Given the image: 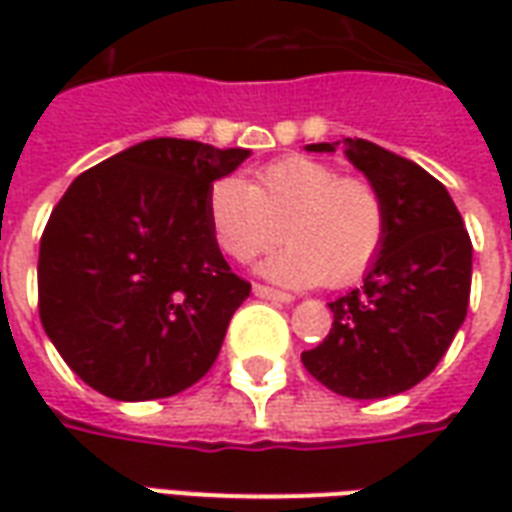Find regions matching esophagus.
Here are the masks:
<instances>
[{"instance_id": "34e87169", "label": "esophagus", "mask_w": 512, "mask_h": 512, "mask_svg": "<svg viewBox=\"0 0 512 512\" xmlns=\"http://www.w3.org/2000/svg\"><path fill=\"white\" fill-rule=\"evenodd\" d=\"M255 296L257 299H268V301H282V304H290L293 296L285 293V290H277V288H268V285H255Z\"/></svg>"}]
</instances>
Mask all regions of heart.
<instances>
[{
    "label": "heart",
    "mask_w": 512,
    "mask_h": 512,
    "mask_svg": "<svg viewBox=\"0 0 512 512\" xmlns=\"http://www.w3.org/2000/svg\"><path fill=\"white\" fill-rule=\"evenodd\" d=\"M205 208L219 249L241 263L271 249L285 227L290 244L263 271L299 288L356 282L378 260L389 227L376 183L310 156L271 161L252 183L213 180Z\"/></svg>",
    "instance_id": "heart-1"
}]
</instances>
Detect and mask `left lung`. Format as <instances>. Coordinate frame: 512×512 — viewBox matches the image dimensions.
Wrapping results in <instances>:
<instances>
[{"label":"left lung","mask_w":512,"mask_h":512,"mask_svg":"<svg viewBox=\"0 0 512 512\" xmlns=\"http://www.w3.org/2000/svg\"><path fill=\"white\" fill-rule=\"evenodd\" d=\"M343 145L384 194L389 227L365 285L329 304L332 329L301 362L337 395L376 400L417 386L447 354L469 307L472 241L430 172L367 139ZM307 150L332 153L334 145Z\"/></svg>","instance_id":"obj_1"}]
</instances>
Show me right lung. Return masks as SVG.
<instances>
[{
  "instance_id": "obj_1",
  "label": "right lung",
  "mask_w": 512,
  "mask_h": 512,
  "mask_svg": "<svg viewBox=\"0 0 512 512\" xmlns=\"http://www.w3.org/2000/svg\"><path fill=\"white\" fill-rule=\"evenodd\" d=\"M246 156L147 139L82 172L54 205L40 238V323L95 392L156 400L213 367L252 285L219 252L205 200Z\"/></svg>"
}]
</instances>
